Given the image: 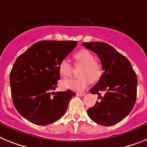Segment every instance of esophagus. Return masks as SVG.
<instances>
[{
    "label": "esophagus",
    "mask_w": 147,
    "mask_h": 147,
    "mask_svg": "<svg viewBox=\"0 0 147 147\" xmlns=\"http://www.w3.org/2000/svg\"><path fill=\"white\" fill-rule=\"evenodd\" d=\"M77 95L78 96H84L85 95V92H77Z\"/></svg>",
    "instance_id": "1"
}]
</instances>
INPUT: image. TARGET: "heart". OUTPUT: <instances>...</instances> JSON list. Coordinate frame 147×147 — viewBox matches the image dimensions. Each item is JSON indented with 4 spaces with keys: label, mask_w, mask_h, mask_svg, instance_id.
I'll return each instance as SVG.
<instances>
[{
    "label": "heart",
    "mask_w": 147,
    "mask_h": 147,
    "mask_svg": "<svg viewBox=\"0 0 147 147\" xmlns=\"http://www.w3.org/2000/svg\"><path fill=\"white\" fill-rule=\"evenodd\" d=\"M76 66H82L80 69L78 78L67 79L63 81V87L73 90L80 91L84 90L90 83L96 82L100 79L103 70L100 63L95 60L94 55L88 50L78 51L74 55ZM59 72L63 77L67 78L73 72V66L66 59L60 61L58 66Z\"/></svg>",
    "instance_id": "heart-1"
}]
</instances>
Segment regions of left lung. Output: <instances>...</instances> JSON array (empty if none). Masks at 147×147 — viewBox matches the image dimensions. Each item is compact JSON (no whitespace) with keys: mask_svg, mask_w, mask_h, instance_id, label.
<instances>
[{"mask_svg":"<svg viewBox=\"0 0 147 147\" xmlns=\"http://www.w3.org/2000/svg\"><path fill=\"white\" fill-rule=\"evenodd\" d=\"M83 46L98 55L104 72L89 90L97 94L93 107L87 110L92 121L105 126L115 125L131 111L136 102L138 78L129 60L109 44L83 42Z\"/></svg>","mask_w":147,"mask_h":147,"instance_id":"left-lung-1","label":"left lung"}]
</instances>
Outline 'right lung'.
<instances>
[{"label":"right lung","instance_id":"right-lung-1","mask_svg":"<svg viewBox=\"0 0 147 147\" xmlns=\"http://www.w3.org/2000/svg\"><path fill=\"white\" fill-rule=\"evenodd\" d=\"M76 41H39L16 59L9 75L13 105L23 117L46 125L64 115L76 92H55L60 79L58 66Z\"/></svg>","mask_w":147,"mask_h":147}]
</instances>
